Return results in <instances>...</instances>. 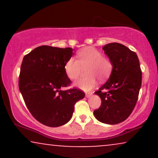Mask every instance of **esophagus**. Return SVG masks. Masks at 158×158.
Wrapping results in <instances>:
<instances>
[{
    "instance_id": "esophagus-1",
    "label": "esophagus",
    "mask_w": 158,
    "mask_h": 158,
    "mask_svg": "<svg viewBox=\"0 0 158 158\" xmlns=\"http://www.w3.org/2000/svg\"><path fill=\"white\" fill-rule=\"evenodd\" d=\"M91 95H92V93H87L86 94H85V97H86L87 98H88V97H90Z\"/></svg>"
}]
</instances>
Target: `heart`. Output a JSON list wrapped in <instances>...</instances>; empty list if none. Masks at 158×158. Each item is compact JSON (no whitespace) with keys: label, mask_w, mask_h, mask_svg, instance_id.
<instances>
[{"label":"heart","mask_w":158,"mask_h":158,"mask_svg":"<svg viewBox=\"0 0 158 158\" xmlns=\"http://www.w3.org/2000/svg\"><path fill=\"white\" fill-rule=\"evenodd\" d=\"M77 59L71 57L64 64V72L71 80L79 77L81 68H85V76L74 83L80 89L88 91L97 85V78L104 80L110 76L113 68L111 61L104 57L102 53L93 47H88L79 50L77 53Z\"/></svg>","instance_id":"1"}]
</instances>
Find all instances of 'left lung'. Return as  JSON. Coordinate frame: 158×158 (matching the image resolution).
I'll return each instance as SVG.
<instances>
[{
	"mask_svg": "<svg viewBox=\"0 0 158 158\" xmlns=\"http://www.w3.org/2000/svg\"><path fill=\"white\" fill-rule=\"evenodd\" d=\"M113 64L108 81L95 92L102 103L94 111L99 122L114 125L131 114L142 83V71L137 54L125 45L110 43L102 48Z\"/></svg>",
	"mask_w": 158,
	"mask_h": 158,
	"instance_id": "8db88e82",
	"label": "left lung"
}]
</instances>
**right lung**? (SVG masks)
<instances>
[{
	"instance_id": "1",
	"label": "right lung",
	"mask_w": 158,
	"mask_h": 158,
	"mask_svg": "<svg viewBox=\"0 0 158 158\" xmlns=\"http://www.w3.org/2000/svg\"><path fill=\"white\" fill-rule=\"evenodd\" d=\"M73 55L70 48L38 47L23 57L19 86L25 104L39 123L59 127L71 119L74 105L85 94L72 88L61 90L71 81L64 72V64Z\"/></svg>"
}]
</instances>
